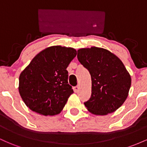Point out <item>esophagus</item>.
<instances>
[{"instance_id":"obj_1","label":"esophagus","mask_w":147,"mask_h":147,"mask_svg":"<svg viewBox=\"0 0 147 147\" xmlns=\"http://www.w3.org/2000/svg\"><path fill=\"white\" fill-rule=\"evenodd\" d=\"M73 90L75 91V92H78L79 90H80V86H77L73 87Z\"/></svg>"}]
</instances>
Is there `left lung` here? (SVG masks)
Instances as JSON below:
<instances>
[{"instance_id":"left-lung-1","label":"left lung","mask_w":147,"mask_h":147,"mask_svg":"<svg viewBox=\"0 0 147 147\" xmlns=\"http://www.w3.org/2000/svg\"><path fill=\"white\" fill-rule=\"evenodd\" d=\"M77 58L90 72L92 81L91 97L84 105L97 115L115 112L125 102L131 85V76L122 61L97 47L79 49Z\"/></svg>"}]
</instances>
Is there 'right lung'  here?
Returning <instances> with one entry per match:
<instances>
[{
    "mask_svg": "<svg viewBox=\"0 0 147 147\" xmlns=\"http://www.w3.org/2000/svg\"><path fill=\"white\" fill-rule=\"evenodd\" d=\"M77 55L74 48L49 47L33 58L19 77L18 91L25 105L43 115L60 113L73 93L66 68Z\"/></svg>",
    "mask_w": 147,
    "mask_h": 147,
    "instance_id": "obj_1",
    "label": "right lung"
}]
</instances>
